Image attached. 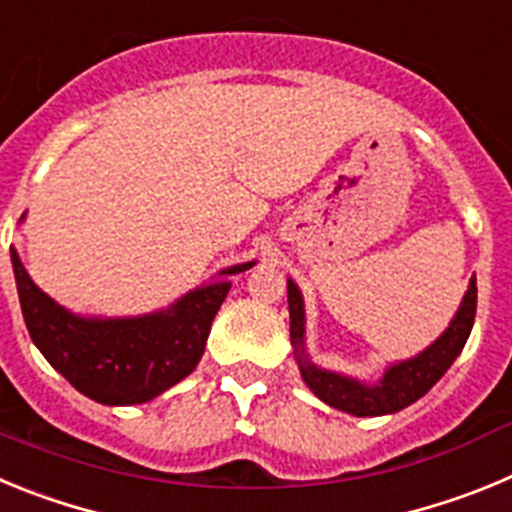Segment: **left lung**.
Returning a JSON list of instances; mask_svg holds the SVG:
<instances>
[{
    "instance_id": "obj_1",
    "label": "left lung",
    "mask_w": 512,
    "mask_h": 512,
    "mask_svg": "<svg viewBox=\"0 0 512 512\" xmlns=\"http://www.w3.org/2000/svg\"><path fill=\"white\" fill-rule=\"evenodd\" d=\"M288 311H290V344L298 359L303 382L311 393L336 411L352 413V416H388L398 413L416 403L418 398L434 388L444 377V372L454 365V359L464 349L469 339V331L474 324V311H477V278L472 275L469 288L459 303L454 319L444 329V334L434 344H428L416 357L400 359L385 367L380 380L375 385L357 380V377L342 375V372L324 370L313 365L306 354V306H303V293L296 280L288 278Z\"/></svg>"
}]
</instances>
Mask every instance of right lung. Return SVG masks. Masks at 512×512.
<instances>
[{
  "instance_id": "1",
  "label": "right lung",
  "mask_w": 512,
  "mask_h": 512,
  "mask_svg": "<svg viewBox=\"0 0 512 512\" xmlns=\"http://www.w3.org/2000/svg\"><path fill=\"white\" fill-rule=\"evenodd\" d=\"M20 222H25L22 214ZM22 316L35 347L78 393L104 405H140L191 375L204 354L211 321L232 288V275L255 265L224 267L211 283L142 316H81L40 290L12 247Z\"/></svg>"
}]
</instances>
